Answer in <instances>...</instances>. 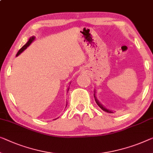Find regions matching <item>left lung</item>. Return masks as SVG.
Instances as JSON below:
<instances>
[{
    "label": "left lung",
    "instance_id": "8db88e82",
    "mask_svg": "<svg viewBox=\"0 0 153 153\" xmlns=\"http://www.w3.org/2000/svg\"><path fill=\"white\" fill-rule=\"evenodd\" d=\"M94 97H95V102H96L97 103V105L99 106V107L100 108L102 109V110H103L104 111H105V112H106V113H113V111H111V110H109V109H107L106 108H105V107L104 106H103L102 105V104H100V102H99V101L98 100H97V97H96V96H95V94L94 93Z\"/></svg>",
    "mask_w": 153,
    "mask_h": 153
}]
</instances>
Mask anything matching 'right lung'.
<instances>
[{
    "mask_svg": "<svg viewBox=\"0 0 153 153\" xmlns=\"http://www.w3.org/2000/svg\"><path fill=\"white\" fill-rule=\"evenodd\" d=\"M34 39H35V37H34V36H32V37H31L30 38H29V40H28V42H27L26 43V44H25V45H24V46H23V47H22L21 48V49H20L19 50V51H18V53H17V54H16V56H18V55H19V54H20V53H22V51H23L25 49H27V47H28L29 46V45H31V43L33 42V41L34 40ZM68 91H69V88H68V90H67V92H68Z\"/></svg>",
    "mask_w": 153,
    "mask_h": 153,
    "instance_id": "1",
    "label": "right lung"
}]
</instances>
